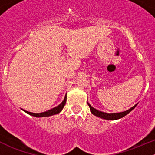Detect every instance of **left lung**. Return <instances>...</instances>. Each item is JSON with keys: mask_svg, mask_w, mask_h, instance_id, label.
Wrapping results in <instances>:
<instances>
[{"mask_svg": "<svg viewBox=\"0 0 155 155\" xmlns=\"http://www.w3.org/2000/svg\"><path fill=\"white\" fill-rule=\"evenodd\" d=\"M87 105H88L89 107H90V110L91 112V113L93 114L94 115H95V116H97L99 117V118H103V119H106V120H117V119H119V118H123V117L125 116L126 115H127L129 112H130L134 108L137 107V104H136L135 106L131 107L130 109H128V110L124 111V112H118V113H106V112H101V111H99L97 110V109H94V108L92 107L88 103H87Z\"/></svg>", "mask_w": 155, "mask_h": 155, "instance_id": "8db88e82", "label": "left lung"}]
</instances>
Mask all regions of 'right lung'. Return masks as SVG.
Here are the masks:
<instances>
[{
  "mask_svg": "<svg viewBox=\"0 0 155 155\" xmlns=\"http://www.w3.org/2000/svg\"><path fill=\"white\" fill-rule=\"evenodd\" d=\"M67 101V95L65 96L64 99V101H62V103L61 104H59L58 107L53 108V109H49V110L46 111V112H41V113H34V112H28V111H25L23 109V111L26 112V113L29 114V115H32V116L37 117V118H40V117H48V116H51V115H56V114H58L63 109L64 107L65 104H66Z\"/></svg>",
  "mask_w": 155,
  "mask_h": 155,
  "instance_id": "1",
  "label": "right lung"
}]
</instances>
